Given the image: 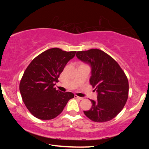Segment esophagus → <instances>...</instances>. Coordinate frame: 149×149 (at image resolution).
Wrapping results in <instances>:
<instances>
[{
  "instance_id": "esophagus-1",
  "label": "esophagus",
  "mask_w": 149,
  "mask_h": 149,
  "mask_svg": "<svg viewBox=\"0 0 149 149\" xmlns=\"http://www.w3.org/2000/svg\"><path fill=\"white\" fill-rule=\"evenodd\" d=\"M75 98H76V99H79V100H83V97H79V96L76 95H75Z\"/></svg>"
}]
</instances>
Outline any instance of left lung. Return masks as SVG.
I'll list each match as a JSON object with an SVG mask.
<instances>
[{
	"label": "left lung",
	"instance_id": "1",
	"mask_svg": "<svg viewBox=\"0 0 149 149\" xmlns=\"http://www.w3.org/2000/svg\"><path fill=\"white\" fill-rule=\"evenodd\" d=\"M76 56L91 66L90 83L97 92V100H90L92 106L84 111V115L93 122L109 121L121 111L127 100V76L118 63L101 50L78 51Z\"/></svg>",
	"mask_w": 149,
	"mask_h": 149
}]
</instances>
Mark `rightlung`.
<instances>
[{
	"label": "right lung",
	"mask_w": 149,
	"mask_h": 149,
	"mask_svg": "<svg viewBox=\"0 0 149 149\" xmlns=\"http://www.w3.org/2000/svg\"><path fill=\"white\" fill-rule=\"evenodd\" d=\"M76 51L66 52L58 48L45 50L36 57L25 70L20 83L22 100L36 118L48 120L58 116L70 99L71 92L63 93L54 86L65 65Z\"/></svg>",
	"instance_id": "obj_1"
}]
</instances>
